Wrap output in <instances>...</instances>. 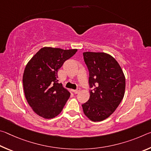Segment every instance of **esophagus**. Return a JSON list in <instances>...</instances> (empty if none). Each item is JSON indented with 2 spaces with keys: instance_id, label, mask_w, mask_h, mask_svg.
I'll return each mask as SVG.
<instances>
[{
  "instance_id": "34e87169",
  "label": "esophagus",
  "mask_w": 151,
  "mask_h": 151,
  "mask_svg": "<svg viewBox=\"0 0 151 151\" xmlns=\"http://www.w3.org/2000/svg\"><path fill=\"white\" fill-rule=\"evenodd\" d=\"M80 91H81V88H78L77 89H76V90H73V91L74 93H75V94H77V93H79V92H80Z\"/></svg>"
}]
</instances>
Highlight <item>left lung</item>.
Listing matches in <instances>:
<instances>
[{"label": "left lung", "instance_id": "1", "mask_svg": "<svg viewBox=\"0 0 151 151\" xmlns=\"http://www.w3.org/2000/svg\"><path fill=\"white\" fill-rule=\"evenodd\" d=\"M89 71L90 98L82 104L92 121H102L113 113L123 99L125 77L118 62L104 52H83Z\"/></svg>", "mask_w": 151, "mask_h": 151}]
</instances>
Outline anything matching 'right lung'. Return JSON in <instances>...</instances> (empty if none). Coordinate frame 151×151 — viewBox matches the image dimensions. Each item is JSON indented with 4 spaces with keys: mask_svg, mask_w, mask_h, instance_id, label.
<instances>
[{
    "mask_svg": "<svg viewBox=\"0 0 151 151\" xmlns=\"http://www.w3.org/2000/svg\"><path fill=\"white\" fill-rule=\"evenodd\" d=\"M77 49L44 47L33 56L22 77L25 97L38 115L52 119L62 111L70 93L58 83V70Z\"/></svg>",
    "mask_w": 151,
    "mask_h": 151,
    "instance_id": "add662e5",
    "label": "right lung"
}]
</instances>
